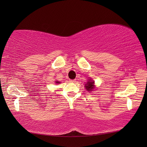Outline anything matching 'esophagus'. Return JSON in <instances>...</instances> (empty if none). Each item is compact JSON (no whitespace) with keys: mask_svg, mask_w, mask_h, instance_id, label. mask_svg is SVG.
<instances>
[{"mask_svg":"<svg viewBox=\"0 0 147 147\" xmlns=\"http://www.w3.org/2000/svg\"><path fill=\"white\" fill-rule=\"evenodd\" d=\"M70 82H72V83H75V82H76V80L74 79V80H70Z\"/></svg>","mask_w":147,"mask_h":147,"instance_id":"obj_1","label":"esophagus"}]
</instances>
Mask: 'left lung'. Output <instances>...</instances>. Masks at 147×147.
<instances>
[{
  "label": "left lung",
  "mask_w": 147,
  "mask_h": 147,
  "mask_svg": "<svg viewBox=\"0 0 147 147\" xmlns=\"http://www.w3.org/2000/svg\"><path fill=\"white\" fill-rule=\"evenodd\" d=\"M84 87L89 92L92 91L94 89V82L92 81L91 79H89L86 84L84 85Z\"/></svg>",
  "instance_id": "1"
}]
</instances>
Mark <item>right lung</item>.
Listing matches in <instances>:
<instances>
[{"mask_svg": "<svg viewBox=\"0 0 147 147\" xmlns=\"http://www.w3.org/2000/svg\"><path fill=\"white\" fill-rule=\"evenodd\" d=\"M55 83H56V84H59L61 82H58V81H56Z\"/></svg>", "mask_w": 147, "mask_h": 147, "instance_id": "add662e5", "label": "right lung"}]
</instances>
